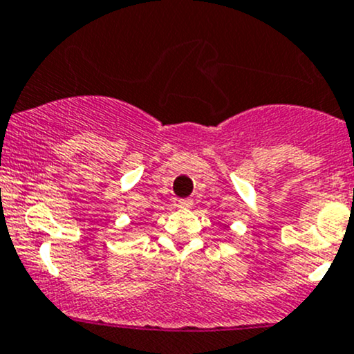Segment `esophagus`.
<instances>
[{
  "label": "esophagus",
  "instance_id": "esophagus-1",
  "mask_svg": "<svg viewBox=\"0 0 354 354\" xmlns=\"http://www.w3.org/2000/svg\"><path fill=\"white\" fill-rule=\"evenodd\" d=\"M191 204H193V199H189V198H186V199H180V201H178V207H191Z\"/></svg>",
  "mask_w": 354,
  "mask_h": 354
}]
</instances>
